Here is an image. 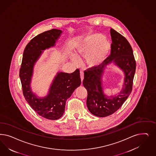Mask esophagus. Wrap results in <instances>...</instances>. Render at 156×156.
I'll return each mask as SVG.
<instances>
[{"mask_svg": "<svg viewBox=\"0 0 156 156\" xmlns=\"http://www.w3.org/2000/svg\"><path fill=\"white\" fill-rule=\"evenodd\" d=\"M80 73L81 81V83H82L83 80L84 79V72H83V70H81L80 72Z\"/></svg>", "mask_w": 156, "mask_h": 156, "instance_id": "obj_1", "label": "esophagus"}]
</instances>
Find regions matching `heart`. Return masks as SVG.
Here are the masks:
<instances>
[{"label":"heart","instance_id":"heart-1","mask_svg":"<svg viewBox=\"0 0 156 156\" xmlns=\"http://www.w3.org/2000/svg\"><path fill=\"white\" fill-rule=\"evenodd\" d=\"M110 41L101 34L94 33L86 36L76 46L78 57L86 58L87 63L91 67L101 66L110 53ZM72 60L78 62L76 55L72 56Z\"/></svg>","mask_w":156,"mask_h":156}]
</instances>
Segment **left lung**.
Wrapping results in <instances>:
<instances>
[{
  "label": "left lung",
  "mask_w": 156,
  "mask_h": 156,
  "mask_svg": "<svg viewBox=\"0 0 156 156\" xmlns=\"http://www.w3.org/2000/svg\"><path fill=\"white\" fill-rule=\"evenodd\" d=\"M112 39L110 55L105 64L84 71L83 86L87 90V106L93 115L99 117L110 115L118 110L131 92L136 62L130 44L120 33L111 29ZM114 62L125 73L124 84L117 95L107 97L102 90L101 77L106 65Z\"/></svg>",
  "instance_id": "obj_1"
}]
</instances>
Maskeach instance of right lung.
<instances>
[{"instance_id":"1","label":"right lung","mask_w":156,"mask_h":156,"mask_svg":"<svg viewBox=\"0 0 156 156\" xmlns=\"http://www.w3.org/2000/svg\"><path fill=\"white\" fill-rule=\"evenodd\" d=\"M61 33V30L51 29L34 37L26 46L20 70L26 101L38 115L50 120L58 119L62 116L66 101L81 84L80 70L77 69L72 73L58 72L50 86L49 94L44 98H38L31 90L30 83L35 62L42 50L55 45V41Z\"/></svg>"}]
</instances>
